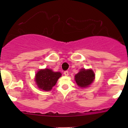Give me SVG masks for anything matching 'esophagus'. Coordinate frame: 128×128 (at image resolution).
Listing matches in <instances>:
<instances>
[{
  "label": "esophagus",
  "mask_w": 128,
  "mask_h": 128,
  "mask_svg": "<svg viewBox=\"0 0 128 128\" xmlns=\"http://www.w3.org/2000/svg\"><path fill=\"white\" fill-rule=\"evenodd\" d=\"M64 74L66 76H68V75H69V72H68V70H66V71L64 72Z\"/></svg>",
  "instance_id": "obj_1"
}]
</instances>
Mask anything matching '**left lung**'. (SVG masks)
Returning <instances> with one entry per match:
<instances>
[{
	"label": "left lung",
	"mask_w": 128,
	"mask_h": 128,
	"mask_svg": "<svg viewBox=\"0 0 128 128\" xmlns=\"http://www.w3.org/2000/svg\"><path fill=\"white\" fill-rule=\"evenodd\" d=\"M95 78V74L92 70L82 69L75 76V80L79 87H87L90 86Z\"/></svg>",
	"instance_id": "obj_1"
}]
</instances>
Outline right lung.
I'll return each instance as SVG.
<instances>
[{"label":"right lung","instance_id":"obj_1","mask_svg":"<svg viewBox=\"0 0 128 128\" xmlns=\"http://www.w3.org/2000/svg\"><path fill=\"white\" fill-rule=\"evenodd\" d=\"M61 76L60 72H54L49 69L40 70L36 74L35 82L40 89L50 91L56 85L58 78Z\"/></svg>","mask_w":128,"mask_h":128}]
</instances>
